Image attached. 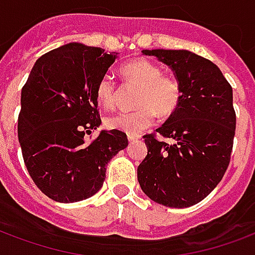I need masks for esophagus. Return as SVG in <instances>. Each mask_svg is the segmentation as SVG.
I'll use <instances>...</instances> for the list:
<instances>
[{"label":"esophagus","instance_id":"esophagus-1","mask_svg":"<svg viewBox=\"0 0 255 255\" xmlns=\"http://www.w3.org/2000/svg\"><path fill=\"white\" fill-rule=\"evenodd\" d=\"M139 135H128V140L129 142H133V140H136V139H139Z\"/></svg>","mask_w":255,"mask_h":255}]
</instances>
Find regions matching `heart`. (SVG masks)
Listing matches in <instances>:
<instances>
[{
	"instance_id": "1",
	"label": "heart",
	"mask_w": 255,
	"mask_h": 255,
	"mask_svg": "<svg viewBox=\"0 0 255 255\" xmlns=\"http://www.w3.org/2000/svg\"><path fill=\"white\" fill-rule=\"evenodd\" d=\"M122 74L129 82L140 86L133 111H120L109 116L105 124L109 129L122 131L128 135H139L155 122L156 112L169 116L178 108L181 86L178 81L162 75L159 66L150 60L137 58L122 67ZM116 85L108 75L103 77L96 86V99L104 108H113L116 104Z\"/></svg>"
}]
</instances>
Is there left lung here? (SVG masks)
<instances>
[{
  "label": "left lung",
  "instance_id": "8db88e82",
  "mask_svg": "<svg viewBox=\"0 0 255 255\" xmlns=\"http://www.w3.org/2000/svg\"><path fill=\"white\" fill-rule=\"evenodd\" d=\"M174 71L181 101L156 129L173 143L144 135L147 155L137 181L152 201L186 208L205 199L223 178L231 159L237 116L233 88L218 66L186 50H143Z\"/></svg>",
  "mask_w": 255,
  "mask_h": 255
}]
</instances>
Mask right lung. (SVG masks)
<instances>
[{"label":"right lung","instance_id":"right-lung-1","mask_svg":"<svg viewBox=\"0 0 255 255\" xmlns=\"http://www.w3.org/2000/svg\"><path fill=\"white\" fill-rule=\"evenodd\" d=\"M116 58L69 43L40 56L22 86L17 133L24 163L37 188L58 203L97 193L108 162L128 146L116 129L85 139L101 124L96 86Z\"/></svg>","mask_w":255,"mask_h":255}]
</instances>
